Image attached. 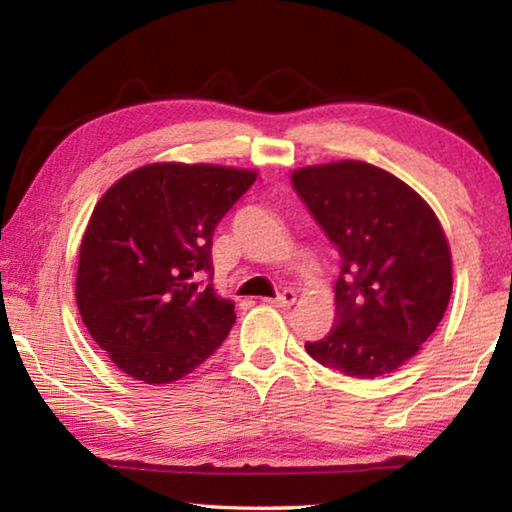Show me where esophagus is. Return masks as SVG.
<instances>
[{
  "instance_id": "esophagus-1",
  "label": "esophagus",
  "mask_w": 512,
  "mask_h": 512,
  "mask_svg": "<svg viewBox=\"0 0 512 512\" xmlns=\"http://www.w3.org/2000/svg\"><path fill=\"white\" fill-rule=\"evenodd\" d=\"M266 302H268V305H273V307L287 309V307L293 305V302H296V293H293V291H282L277 298H266Z\"/></svg>"
}]
</instances>
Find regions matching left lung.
I'll list each match as a JSON object with an SVG mask.
<instances>
[{"label":"left lung","instance_id":"left-lung-1","mask_svg":"<svg viewBox=\"0 0 512 512\" xmlns=\"http://www.w3.org/2000/svg\"><path fill=\"white\" fill-rule=\"evenodd\" d=\"M291 183L341 255L334 325L305 350L343 375H388L445 316L452 253L443 225L413 187L361 160L302 167Z\"/></svg>","mask_w":512,"mask_h":512}]
</instances>
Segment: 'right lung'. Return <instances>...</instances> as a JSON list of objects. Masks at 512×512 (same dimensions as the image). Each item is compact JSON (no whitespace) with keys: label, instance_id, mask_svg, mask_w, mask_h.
Wrapping results in <instances>:
<instances>
[{"label":"right lung","instance_id":"1","mask_svg":"<svg viewBox=\"0 0 512 512\" xmlns=\"http://www.w3.org/2000/svg\"><path fill=\"white\" fill-rule=\"evenodd\" d=\"M257 171L153 162L94 205L76 271V305L112 363L144 384H171L210 357L235 325L216 296L212 235Z\"/></svg>","mask_w":512,"mask_h":512}]
</instances>
